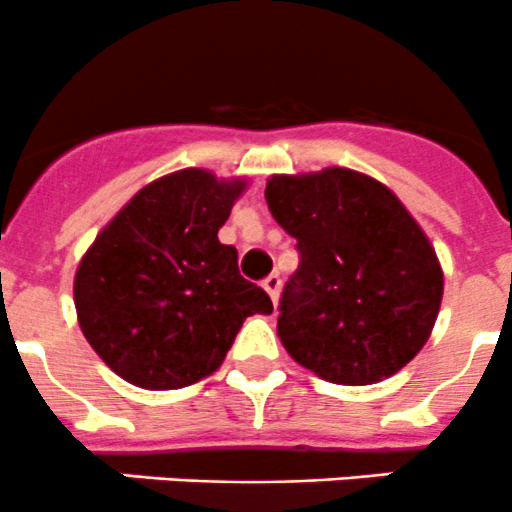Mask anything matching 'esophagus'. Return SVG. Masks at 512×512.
<instances>
[{"label":"esophagus","mask_w":512,"mask_h":512,"mask_svg":"<svg viewBox=\"0 0 512 512\" xmlns=\"http://www.w3.org/2000/svg\"><path fill=\"white\" fill-rule=\"evenodd\" d=\"M262 287L267 289V294H270L272 304H275V307H277V299H280V289H282L280 275H270L265 282H262Z\"/></svg>","instance_id":"1"}]
</instances>
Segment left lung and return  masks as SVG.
Instances as JSON below:
<instances>
[{"mask_svg": "<svg viewBox=\"0 0 512 512\" xmlns=\"http://www.w3.org/2000/svg\"><path fill=\"white\" fill-rule=\"evenodd\" d=\"M265 200L299 250L277 317L287 354L344 386L404 369L443 297L441 262L404 203L349 168L272 175Z\"/></svg>", "mask_w": 512, "mask_h": 512, "instance_id": "obj_1", "label": "left lung"}]
</instances>
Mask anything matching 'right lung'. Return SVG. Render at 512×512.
Here are the masks:
<instances>
[{
  "label": "right lung",
  "mask_w": 512,
  "mask_h": 512,
  "mask_svg": "<svg viewBox=\"0 0 512 512\" xmlns=\"http://www.w3.org/2000/svg\"><path fill=\"white\" fill-rule=\"evenodd\" d=\"M245 180L185 168L138 190L81 257L74 304L94 352L128 384L183 389L220 369L272 299L218 240Z\"/></svg>",
  "instance_id": "obj_1"
}]
</instances>
